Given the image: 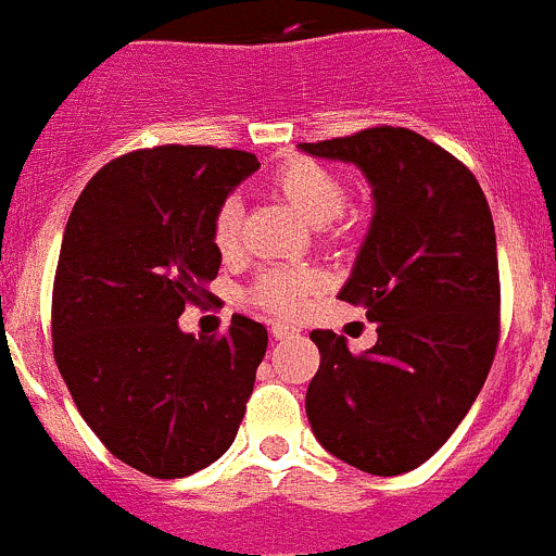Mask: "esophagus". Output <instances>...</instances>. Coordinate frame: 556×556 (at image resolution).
I'll list each match as a JSON object with an SVG mask.
<instances>
[{"label":"esophagus","instance_id":"esophagus-1","mask_svg":"<svg viewBox=\"0 0 556 556\" xmlns=\"http://www.w3.org/2000/svg\"><path fill=\"white\" fill-rule=\"evenodd\" d=\"M271 332H274V340H288V338H296L299 329L288 327V324H274Z\"/></svg>","mask_w":556,"mask_h":556}]
</instances>
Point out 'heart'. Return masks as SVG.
<instances>
[{"mask_svg":"<svg viewBox=\"0 0 556 556\" xmlns=\"http://www.w3.org/2000/svg\"><path fill=\"white\" fill-rule=\"evenodd\" d=\"M274 188L309 224L332 222L346 202L343 182L332 172H327L318 163H309V160H290L288 166L274 177ZM213 243L222 254H232L241 243V202L235 197L224 199L222 207L216 210ZM313 290L315 277H309V274L271 271L257 282L254 299L274 313L293 315L304 307Z\"/></svg>","mask_w":556,"mask_h":556,"instance_id":"1","label":"heart"}]
</instances>
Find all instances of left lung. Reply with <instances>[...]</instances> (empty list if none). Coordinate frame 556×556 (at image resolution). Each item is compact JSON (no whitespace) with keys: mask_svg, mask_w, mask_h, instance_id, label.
Listing matches in <instances>:
<instances>
[{"mask_svg":"<svg viewBox=\"0 0 556 556\" xmlns=\"http://www.w3.org/2000/svg\"><path fill=\"white\" fill-rule=\"evenodd\" d=\"M352 163L371 185L374 216L338 299L363 304L377 343L352 354L313 329L321 365L307 388L315 440L365 473L427 463L477 402L498 343L496 229L477 177L413 129L371 127L299 143Z\"/></svg>","mask_w":556,"mask_h":556,"instance_id":"left-lung-1","label":"left lung"}]
</instances>
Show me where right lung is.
<instances>
[{
  "instance_id": "add662e5",
  "label": "right lung",
  "mask_w": 556,
  "mask_h": 556,
  "mask_svg": "<svg viewBox=\"0 0 556 556\" xmlns=\"http://www.w3.org/2000/svg\"><path fill=\"white\" fill-rule=\"evenodd\" d=\"M260 168L238 149L157 147L97 172L68 216L52 293L54 363L110 454L182 479L232 446L268 346L232 315L224 338L179 329L222 252L213 218Z\"/></svg>"
}]
</instances>
